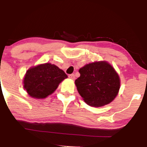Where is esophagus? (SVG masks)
Here are the masks:
<instances>
[{"instance_id":"1","label":"esophagus","mask_w":147,"mask_h":147,"mask_svg":"<svg viewBox=\"0 0 147 147\" xmlns=\"http://www.w3.org/2000/svg\"><path fill=\"white\" fill-rule=\"evenodd\" d=\"M68 77H69V78H70V79H72V80H74V79H75V75H74V74H71V75H68Z\"/></svg>"}]
</instances>
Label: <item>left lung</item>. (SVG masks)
Instances as JSON below:
<instances>
[{"label": "left lung", "instance_id": "left-lung-1", "mask_svg": "<svg viewBox=\"0 0 147 147\" xmlns=\"http://www.w3.org/2000/svg\"><path fill=\"white\" fill-rule=\"evenodd\" d=\"M75 80L79 95L88 105L101 107L110 104L120 88V79L113 67L106 61L86 64L79 70Z\"/></svg>", "mask_w": 147, "mask_h": 147}]
</instances>
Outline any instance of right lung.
<instances>
[{
    "mask_svg": "<svg viewBox=\"0 0 147 147\" xmlns=\"http://www.w3.org/2000/svg\"><path fill=\"white\" fill-rule=\"evenodd\" d=\"M68 78L55 64L45 63L31 67L23 78V88L30 97L44 99L53 93L62 81Z\"/></svg>",
    "mask_w": 147,
    "mask_h": 147,
    "instance_id": "obj_1",
    "label": "right lung"
}]
</instances>
